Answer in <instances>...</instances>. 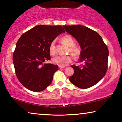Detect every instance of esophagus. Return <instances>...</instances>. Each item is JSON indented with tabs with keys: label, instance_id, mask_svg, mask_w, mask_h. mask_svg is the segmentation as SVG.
<instances>
[{
	"label": "esophagus",
	"instance_id": "esophagus-1",
	"mask_svg": "<svg viewBox=\"0 0 122 122\" xmlns=\"http://www.w3.org/2000/svg\"><path fill=\"white\" fill-rule=\"evenodd\" d=\"M59 68L60 69H63V68H65V66H59Z\"/></svg>",
	"mask_w": 122,
	"mask_h": 122
}]
</instances>
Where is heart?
Returning <instances> with one entry per match:
<instances>
[{
  "mask_svg": "<svg viewBox=\"0 0 122 122\" xmlns=\"http://www.w3.org/2000/svg\"><path fill=\"white\" fill-rule=\"evenodd\" d=\"M62 41L68 46H70L69 51L72 53L74 57H77L79 56L80 50L78 47L73 46L75 45V42L71 36H68V35L64 36L62 38ZM49 53L51 56L55 55L56 53L54 41H53L52 42L50 43L49 46ZM52 61L54 64H57L59 66H65L71 62L72 57L70 56H56L53 58Z\"/></svg>",
  "mask_w": 122,
  "mask_h": 122,
  "instance_id": "obj_1",
  "label": "heart"
}]
</instances>
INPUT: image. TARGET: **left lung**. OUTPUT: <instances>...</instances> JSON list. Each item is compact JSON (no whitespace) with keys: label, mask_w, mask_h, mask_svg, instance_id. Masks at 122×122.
I'll list each match as a JSON object with an SVG mask.
<instances>
[{"label":"left lung","mask_w":122,"mask_h":122,"mask_svg":"<svg viewBox=\"0 0 122 122\" xmlns=\"http://www.w3.org/2000/svg\"><path fill=\"white\" fill-rule=\"evenodd\" d=\"M63 27L77 40L81 49L79 62L82 64L71 66L74 73L69 77L70 81L81 89L91 87L104 77L107 71L109 51L107 45L97 32L86 26Z\"/></svg>","instance_id":"8db88e82"}]
</instances>
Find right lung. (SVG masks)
Returning a JSON list of instances; mask_svg holds the SVG:
<instances>
[{"label":"right lung","mask_w":122,"mask_h":122,"mask_svg":"<svg viewBox=\"0 0 122 122\" xmlns=\"http://www.w3.org/2000/svg\"><path fill=\"white\" fill-rule=\"evenodd\" d=\"M62 26L38 25L19 38L13 53L18 80L31 91L40 92L50 85L58 66L45 62L50 60V43L64 33Z\"/></svg>","instance_id":"right-lung-1"}]
</instances>
